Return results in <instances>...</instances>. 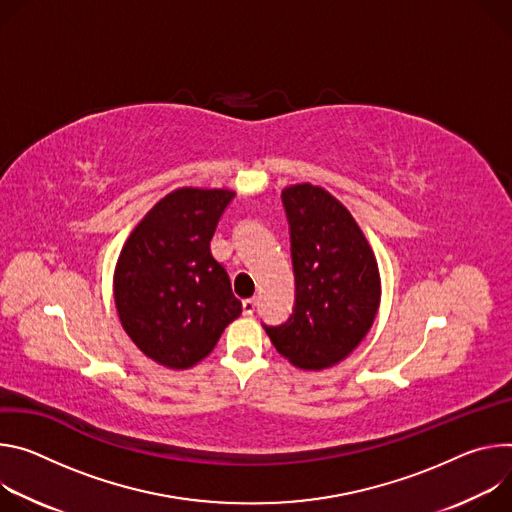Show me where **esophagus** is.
Wrapping results in <instances>:
<instances>
[{
    "instance_id": "obj_1",
    "label": "esophagus",
    "mask_w": 512,
    "mask_h": 512,
    "mask_svg": "<svg viewBox=\"0 0 512 512\" xmlns=\"http://www.w3.org/2000/svg\"><path fill=\"white\" fill-rule=\"evenodd\" d=\"M242 309H244V315H252L254 309H256V299H246L242 303Z\"/></svg>"
}]
</instances>
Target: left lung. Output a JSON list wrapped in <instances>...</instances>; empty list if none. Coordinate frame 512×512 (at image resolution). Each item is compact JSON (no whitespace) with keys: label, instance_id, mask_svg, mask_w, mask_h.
Masks as SVG:
<instances>
[{"label":"left lung","instance_id":"obj_1","mask_svg":"<svg viewBox=\"0 0 512 512\" xmlns=\"http://www.w3.org/2000/svg\"><path fill=\"white\" fill-rule=\"evenodd\" d=\"M291 236L295 305L264 329L276 352L303 370L344 360L368 333L380 301L374 254L350 211L309 183L282 191Z\"/></svg>","mask_w":512,"mask_h":512}]
</instances>
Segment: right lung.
<instances>
[{
    "label": "right lung",
    "mask_w": 512,
    "mask_h": 512,
    "mask_svg": "<svg viewBox=\"0 0 512 512\" xmlns=\"http://www.w3.org/2000/svg\"><path fill=\"white\" fill-rule=\"evenodd\" d=\"M234 197L223 189L170 193L136 225L120 254L113 278L120 321L158 364H197L242 313L230 276L209 250Z\"/></svg>",
    "instance_id": "right-lung-1"
}]
</instances>
